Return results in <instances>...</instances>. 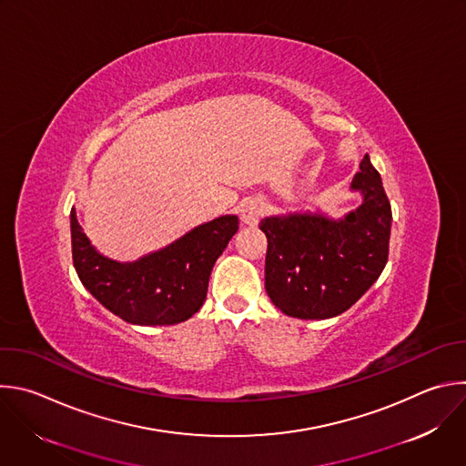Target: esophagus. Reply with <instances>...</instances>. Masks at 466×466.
Returning <instances> with one entry per match:
<instances>
[{
	"instance_id": "1",
	"label": "esophagus",
	"mask_w": 466,
	"mask_h": 466,
	"mask_svg": "<svg viewBox=\"0 0 466 466\" xmlns=\"http://www.w3.org/2000/svg\"><path fill=\"white\" fill-rule=\"evenodd\" d=\"M263 214H265V205L261 199H248L241 205V221L248 227L258 225Z\"/></svg>"
}]
</instances>
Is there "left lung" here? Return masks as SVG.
<instances>
[{"mask_svg": "<svg viewBox=\"0 0 466 466\" xmlns=\"http://www.w3.org/2000/svg\"><path fill=\"white\" fill-rule=\"evenodd\" d=\"M353 190L364 201L344 219L290 214L265 218V289L270 301L292 319L339 317L359 301L388 263L391 205L366 153Z\"/></svg>", "mask_w": 466, "mask_h": 466, "instance_id": "1", "label": "left lung"}]
</instances>
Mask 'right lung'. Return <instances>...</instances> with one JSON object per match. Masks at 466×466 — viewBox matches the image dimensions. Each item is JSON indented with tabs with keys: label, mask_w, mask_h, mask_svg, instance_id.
<instances>
[{
	"label": "right lung",
	"mask_w": 466,
	"mask_h": 466,
	"mask_svg": "<svg viewBox=\"0 0 466 466\" xmlns=\"http://www.w3.org/2000/svg\"><path fill=\"white\" fill-rule=\"evenodd\" d=\"M238 228L236 216H223L159 252L118 263L91 247L73 208V263L84 287L122 320L138 326L181 324L201 309L214 263Z\"/></svg>",
	"instance_id": "1"
}]
</instances>
